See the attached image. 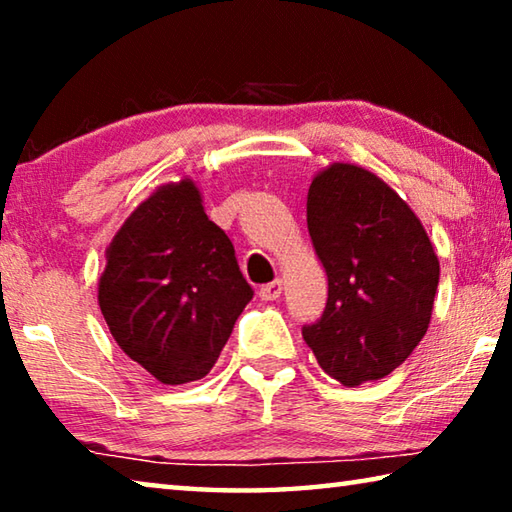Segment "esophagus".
Listing matches in <instances>:
<instances>
[{
	"instance_id": "1",
	"label": "esophagus",
	"mask_w": 512,
	"mask_h": 512,
	"mask_svg": "<svg viewBox=\"0 0 512 512\" xmlns=\"http://www.w3.org/2000/svg\"><path fill=\"white\" fill-rule=\"evenodd\" d=\"M280 296H282V280L264 284V287L259 289V298L262 300H277Z\"/></svg>"
}]
</instances>
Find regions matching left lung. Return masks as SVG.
Returning <instances> with one entry per match:
<instances>
[{"mask_svg": "<svg viewBox=\"0 0 512 512\" xmlns=\"http://www.w3.org/2000/svg\"><path fill=\"white\" fill-rule=\"evenodd\" d=\"M307 228L327 273V305L302 339L343 386L384 379L427 334L440 280L427 230L393 187L350 162L311 180Z\"/></svg>", "mask_w": 512, "mask_h": 512, "instance_id": "1", "label": "left lung"}]
</instances>
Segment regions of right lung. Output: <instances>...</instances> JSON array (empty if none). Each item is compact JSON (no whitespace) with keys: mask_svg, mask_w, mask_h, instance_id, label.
<instances>
[{"mask_svg":"<svg viewBox=\"0 0 512 512\" xmlns=\"http://www.w3.org/2000/svg\"><path fill=\"white\" fill-rule=\"evenodd\" d=\"M253 298L192 178L153 189L106 248L99 307L112 339L167 386L203 379Z\"/></svg>","mask_w":512,"mask_h":512,"instance_id":"obj_1","label":"right lung"}]
</instances>
